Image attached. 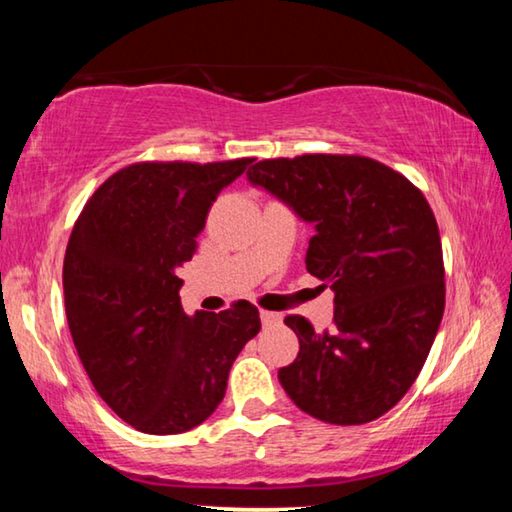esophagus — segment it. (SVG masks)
<instances>
[{"label": "esophagus", "instance_id": "esophagus-1", "mask_svg": "<svg viewBox=\"0 0 512 512\" xmlns=\"http://www.w3.org/2000/svg\"><path fill=\"white\" fill-rule=\"evenodd\" d=\"M259 318H262L264 325H275V323H280V320H282L280 314H275V311H266V309L259 311Z\"/></svg>", "mask_w": 512, "mask_h": 512}]
</instances>
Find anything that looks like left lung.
<instances>
[{
	"label": "left lung",
	"instance_id": "left-lung-1",
	"mask_svg": "<svg viewBox=\"0 0 512 512\" xmlns=\"http://www.w3.org/2000/svg\"><path fill=\"white\" fill-rule=\"evenodd\" d=\"M248 180L314 228L307 271L334 291L332 329L284 318L300 352L277 372L282 388L323 422L377 420L413 386L443 320V246L427 198L363 155L262 160Z\"/></svg>",
	"mask_w": 512,
	"mask_h": 512
}]
</instances>
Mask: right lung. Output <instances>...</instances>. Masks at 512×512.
Listing matches in <instances>:
<instances>
[{"label":"right lung","instance_id":"add662e5","mask_svg":"<svg viewBox=\"0 0 512 512\" xmlns=\"http://www.w3.org/2000/svg\"><path fill=\"white\" fill-rule=\"evenodd\" d=\"M250 162L131 164L74 223L63 264L69 332L101 400L137 431L169 436L210 418L262 327L246 300L187 316L178 296V268L196 253L207 212Z\"/></svg>","mask_w":512,"mask_h":512}]
</instances>
